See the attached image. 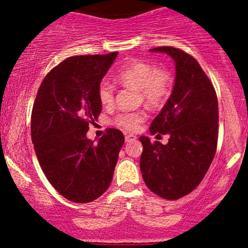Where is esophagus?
<instances>
[{"label":"esophagus","instance_id":"34e87169","mask_svg":"<svg viewBox=\"0 0 248 248\" xmlns=\"http://www.w3.org/2000/svg\"><path fill=\"white\" fill-rule=\"evenodd\" d=\"M136 136L133 135V134H129V135H126V138H124V140H126V142H133L136 140Z\"/></svg>","mask_w":248,"mask_h":248}]
</instances>
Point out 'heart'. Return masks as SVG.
<instances>
[{"mask_svg":"<svg viewBox=\"0 0 248 248\" xmlns=\"http://www.w3.org/2000/svg\"><path fill=\"white\" fill-rule=\"evenodd\" d=\"M118 80L126 86L140 91L142 98L148 105L158 107L163 105L172 87V78L167 71L158 70L155 65L142 61H130L118 73ZM98 98L102 106H110L114 101L113 87L108 82H101L98 90ZM143 112H128L118 114L114 124L124 129H138L144 120Z\"/></svg>","mask_w":248,"mask_h":248,"instance_id":"b5f03b06","label":"heart"}]
</instances>
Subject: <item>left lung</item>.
<instances>
[{
	"label": "left lung",
	"instance_id": "8db88e82",
	"mask_svg": "<svg viewBox=\"0 0 248 248\" xmlns=\"http://www.w3.org/2000/svg\"><path fill=\"white\" fill-rule=\"evenodd\" d=\"M175 62L172 93L150 124V133L169 135V142L143 146L140 169L144 183L164 199H178L195 190L215 157L218 141V100L212 82L201 65L184 51L171 46L150 49Z\"/></svg>",
	"mask_w": 248,
	"mask_h": 248
}]
</instances>
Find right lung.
<instances>
[{
  "label": "right lung",
  "mask_w": 248,
  "mask_h": 248,
  "mask_svg": "<svg viewBox=\"0 0 248 248\" xmlns=\"http://www.w3.org/2000/svg\"><path fill=\"white\" fill-rule=\"evenodd\" d=\"M116 56L65 59L45 77L33 104L31 140L43 172L75 203H88L106 191L124 146V134L113 128L96 144L86 136L88 124L101 113L98 90Z\"/></svg>",
  "instance_id": "right-lung-1"
}]
</instances>
